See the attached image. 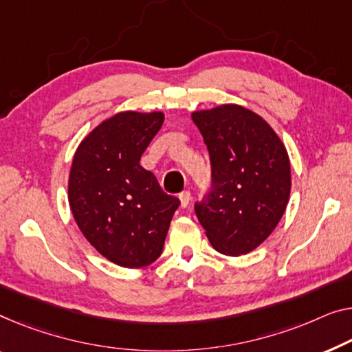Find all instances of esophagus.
<instances>
[{
    "mask_svg": "<svg viewBox=\"0 0 352 352\" xmlns=\"http://www.w3.org/2000/svg\"><path fill=\"white\" fill-rule=\"evenodd\" d=\"M191 192L190 191H185V192H182L180 194V206L183 207V208H186L188 206H190V202H191Z\"/></svg>",
    "mask_w": 352,
    "mask_h": 352,
    "instance_id": "1",
    "label": "esophagus"
}]
</instances>
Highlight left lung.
<instances>
[{
  "label": "left lung",
  "mask_w": 352,
  "mask_h": 352,
  "mask_svg": "<svg viewBox=\"0 0 352 352\" xmlns=\"http://www.w3.org/2000/svg\"><path fill=\"white\" fill-rule=\"evenodd\" d=\"M212 162V191L196 213L210 243L248 254L274 232L291 194V164L274 128L239 104L194 110Z\"/></svg>",
  "instance_id": "obj_1"
}]
</instances>
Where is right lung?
<instances>
[{"instance_id":"obj_1","label":"right lung","mask_w":352,"mask_h":352,"mask_svg":"<svg viewBox=\"0 0 352 352\" xmlns=\"http://www.w3.org/2000/svg\"><path fill=\"white\" fill-rule=\"evenodd\" d=\"M162 122V112L115 113L83 138L72 158V217L99 254L126 269H142L160 258L180 206L139 162Z\"/></svg>"}]
</instances>
